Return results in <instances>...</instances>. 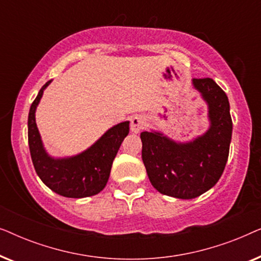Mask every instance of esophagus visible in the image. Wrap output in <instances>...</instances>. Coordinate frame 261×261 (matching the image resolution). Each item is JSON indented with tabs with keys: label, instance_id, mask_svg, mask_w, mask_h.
Here are the masks:
<instances>
[{
	"label": "esophagus",
	"instance_id": "1",
	"mask_svg": "<svg viewBox=\"0 0 261 261\" xmlns=\"http://www.w3.org/2000/svg\"><path fill=\"white\" fill-rule=\"evenodd\" d=\"M145 119L140 115H135L130 119V130L133 132L134 134H137L141 129H144L145 127Z\"/></svg>",
	"mask_w": 261,
	"mask_h": 261
}]
</instances>
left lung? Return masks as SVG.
Here are the masks:
<instances>
[{"instance_id":"8db88e82","label":"left lung","mask_w":261,"mask_h":261,"mask_svg":"<svg viewBox=\"0 0 261 261\" xmlns=\"http://www.w3.org/2000/svg\"><path fill=\"white\" fill-rule=\"evenodd\" d=\"M191 83L208 107V129L188 141L173 140L153 129L140 134L142 162L153 188L181 199L198 197L219 181L233 132L226 92L212 78H195Z\"/></svg>"}]
</instances>
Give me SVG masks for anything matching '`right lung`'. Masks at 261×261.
Returning <instances> with one entry per match:
<instances>
[{
  "mask_svg": "<svg viewBox=\"0 0 261 261\" xmlns=\"http://www.w3.org/2000/svg\"><path fill=\"white\" fill-rule=\"evenodd\" d=\"M40 89L28 114V145L35 172L46 187L69 198H83L97 195L108 183L110 170L123 139L129 133V121L109 128L90 147L70 156H53L46 151L35 122V112L51 84Z\"/></svg>",
  "mask_w": 261,
  "mask_h": 261,
  "instance_id": "1",
  "label": "right lung"
}]
</instances>
